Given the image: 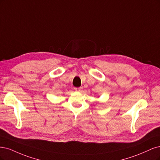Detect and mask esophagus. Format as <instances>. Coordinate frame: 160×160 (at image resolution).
Returning <instances> with one entry per match:
<instances>
[{
  "instance_id": "obj_1",
  "label": "esophagus",
  "mask_w": 160,
  "mask_h": 160,
  "mask_svg": "<svg viewBox=\"0 0 160 160\" xmlns=\"http://www.w3.org/2000/svg\"><path fill=\"white\" fill-rule=\"evenodd\" d=\"M82 88L81 87H79V88H74V90L76 91V92H81L82 91Z\"/></svg>"
}]
</instances>
